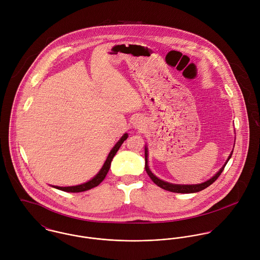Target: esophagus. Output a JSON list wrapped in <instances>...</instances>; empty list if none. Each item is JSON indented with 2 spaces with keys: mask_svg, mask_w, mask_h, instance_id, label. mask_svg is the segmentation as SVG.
I'll return each mask as SVG.
<instances>
[{
  "mask_svg": "<svg viewBox=\"0 0 260 260\" xmlns=\"http://www.w3.org/2000/svg\"><path fill=\"white\" fill-rule=\"evenodd\" d=\"M133 125H134L135 128H137L139 130L143 129L145 127V120H144V118L141 117V116L135 117V119L133 121Z\"/></svg>",
  "mask_w": 260,
  "mask_h": 260,
  "instance_id": "34e87169",
  "label": "esophagus"
}]
</instances>
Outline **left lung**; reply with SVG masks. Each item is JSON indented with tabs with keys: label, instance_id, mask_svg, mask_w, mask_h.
Segmentation results:
<instances>
[{
	"label": "left lung",
	"instance_id": "1",
	"mask_svg": "<svg viewBox=\"0 0 260 260\" xmlns=\"http://www.w3.org/2000/svg\"><path fill=\"white\" fill-rule=\"evenodd\" d=\"M233 152V151H232ZM232 152L230 153V155L228 156V159L226 160V162L224 163L221 169L212 177L210 178L209 180L203 182V183H200V184H192V185H180V184H172V183H169V182H166V181H163L161 179H159L158 177H156L149 169L148 166V149L145 146V170L147 172V174L149 175V177L151 178V180L156 184L157 186H159L160 188L162 189H165L167 191H171V192H175V193H195V192H199L205 188H207L208 186L211 185L219 176L220 174L222 173L223 169L225 167V165L227 164V162L229 161V159L231 158V155H232Z\"/></svg>",
	"mask_w": 260,
	"mask_h": 260
}]
</instances>
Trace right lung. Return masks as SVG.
I'll list each match as a JSON object with an SVG mask.
<instances>
[{
	"label": "right lung",
	"instance_id": "right-lung-1",
	"mask_svg": "<svg viewBox=\"0 0 260 260\" xmlns=\"http://www.w3.org/2000/svg\"><path fill=\"white\" fill-rule=\"evenodd\" d=\"M127 138H128V134L125 133V134L121 137V139L116 143V145L112 148L110 153H109V155H108V157H107V159H106V161H105V163H104V165L102 166V168H101V170L98 172V174H97L94 178H92L91 180H89L88 182L83 183V184H80V185L68 186V187H60V186H52V187L57 188V189L62 190V191H66V192H83V191L92 189V188L99 185V184L104 180V178L106 177V175H107V173H108V171H109V169H110L113 157L115 156V154L117 153V151L119 150L120 146L122 145V143H123Z\"/></svg>",
	"mask_w": 260,
	"mask_h": 260
}]
</instances>
